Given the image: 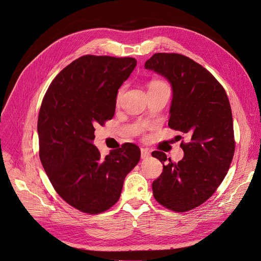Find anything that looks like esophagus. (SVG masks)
I'll return each instance as SVG.
<instances>
[{"label":"esophagus","mask_w":261,"mask_h":261,"mask_svg":"<svg viewBox=\"0 0 261 261\" xmlns=\"http://www.w3.org/2000/svg\"><path fill=\"white\" fill-rule=\"evenodd\" d=\"M150 155H151V153H150V151L148 149H145V148H141L140 149V156H141V158H143V159L148 158Z\"/></svg>","instance_id":"1"}]
</instances>
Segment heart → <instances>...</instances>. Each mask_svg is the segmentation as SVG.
Instances as JSON below:
<instances>
[{
  "label": "heart",
  "mask_w": 261,
  "mask_h": 261,
  "mask_svg": "<svg viewBox=\"0 0 261 261\" xmlns=\"http://www.w3.org/2000/svg\"><path fill=\"white\" fill-rule=\"evenodd\" d=\"M160 84H162V83H160V82H158V81H154V82H152V83H151V86L160 85ZM124 91H125V86H123L122 88H120V90H118V92H117V96H116V100H117V101H120V100H121V98H122V96H123Z\"/></svg>",
  "instance_id": "b5f03b06"
}]
</instances>
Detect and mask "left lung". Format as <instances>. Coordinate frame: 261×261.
<instances>
[{
    "label": "left lung",
    "mask_w": 261,
    "mask_h": 261,
    "mask_svg": "<svg viewBox=\"0 0 261 261\" xmlns=\"http://www.w3.org/2000/svg\"><path fill=\"white\" fill-rule=\"evenodd\" d=\"M146 69L167 79L173 91L169 126L191 138L181 144L184 157L164 164L167 155L152 156L163 163V172L153 184L158 203L173 211L194 209L217 191L234 155L232 112L223 86L206 68L180 54L157 53Z\"/></svg>",
    "instance_id": "left-lung-1"
}]
</instances>
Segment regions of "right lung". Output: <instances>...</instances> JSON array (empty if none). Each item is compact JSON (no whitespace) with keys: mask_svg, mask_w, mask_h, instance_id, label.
<instances>
[{"mask_svg":"<svg viewBox=\"0 0 261 261\" xmlns=\"http://www.w3.org/2000/svg\"><path fill=\"white\" fill-rule=\"evenodd\" d=\"M136 66L134 58L85 55L57 75L42 100L37 132L42 167L58 195L96 215L120 199L140 150L125 144L105 158L93 145L94 125L115 112L116 96Z\"/></svg>","mask_w":261,"mask_h":261,"instance_id":"right-lung-1","label":"right lung"}]
</instances>
